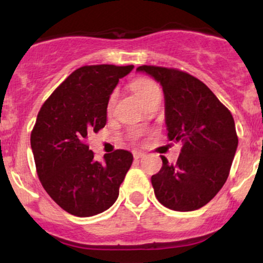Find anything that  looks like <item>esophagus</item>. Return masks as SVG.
I'll list each match as a JSON object with an SVG mask.
<instances>
[{
	"label": "esophagus",
	"mask_w": 263,
	"mask_h": 263,
	"mask_svg": "<svg viewBox=\"0 0 263 263\" xmlns=\"http://www.w3.org/2000/svg\"><path fill=\"white\" fill-rule=\"evenodd\" d=\"M143 156H144V153L143 152H140V151H135V152H134V158L135 159H140Z\"/></svg>",
	"instance_id": "obj_1"
}]
</instances>
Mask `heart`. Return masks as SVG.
I'll return each mask as SVG.
<instances>
[{"instance_id": "1", "label": "heart", "mask_w": 263, "mask_h": 263, "mask_svg": "<svg viewBox=\"0 0 263 263\" xmlns=\"http://www.w3.org/2000/svg\"><path fill=\"white\" fill-rule=\"evenodd\" d=\"M131 87L135 91L136 95H137L138 98L144 102V104H147V102H148L151 99L155 98V96L159 95L158 85H157L152 79H148V78H138V79H136L134 83L131 84ZM116 101H117V91L116 90H114V91L110 93V96H108L107 102H106L107 115L112 114L115 105H116ZM141 135H142L141 129H134V131L131 132V137L134 138V140L140 137Z\"/></svg>"}]
</instances>
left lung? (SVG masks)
<instances>
[{
    "mask_svg": "<svg viewBox=\"0 0 263 263\" xmlns=\"http://www.w3.org/2000/svg\"><path fill=\"white\" fill-rule=\"evenodd\" d=\"M137 70L161 83L167 136L183 142L176 164L161 156V171L151 178L156 197L172 210L200 209L218 194L230 173L238 143L234 117L203 81L185 71L155 65Z\"/></svg>",
    "mask_w": 263,
    "mask_h": 263,
    "instance_id": "obj_1",
    "label": "left lung"
}]
</instances>
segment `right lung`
Instances as JSON below:
<instances>
[{"label":"right lung","instance_id":"add662e5","mask_svg":"<svg viewBox=\"0 0 263 263\" xmlns=\"http://www.w3.org/2000/svg\"><path fill=\"white\" fill-rule=\"evenodd\" d=\"M134 65H85L45 100L31 134L35 170L49 197L80 218L107 210L119 197L134 156L125 149L93 159L87 137L106 125V102Z\"/></svg>","mask_w":263,"mask_h":263}]
</instances>
